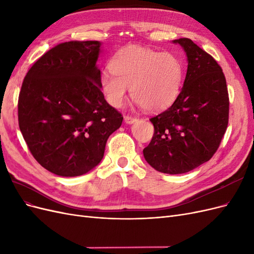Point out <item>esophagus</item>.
<instances>
[{
	"instance_id": "obj_1",
	"label": "esophagus",
	"mask_w": 254,
	"mask_h": 254,
	"mask_svg": "<svg viewBox=\"0 0 254 254\" xmlns=\"http://www.w3.org/2000/svg\"><path fill=\"white\" fill-rule=\"evenodd\" d=\"M124 120H125V122L127 123V124H132V123H134L136 121V118L135 117H131V115H125Z\"/></svg>"
}]
</instances>
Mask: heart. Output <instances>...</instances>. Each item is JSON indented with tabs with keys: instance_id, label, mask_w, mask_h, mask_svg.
<instances>
[{
	"instance_id": "1",
	"label": "heart",
	"mask_w": 254,
	"mask_h": 254,
	"mask_svg": "<svg viewBox=\"0 0 254 254\" xmlns=\"http://www.w3.org/2000/svg\"><path fill=\"white\" fill-rule=\"evenodd\" d=\"M109 66L111 72L101 76V88L115 108L124 104L127 88L133 101L147 111L164 109L180 91L183 67L173 54L129 45L115 54Z\"/></svg>"
}]
</instances>
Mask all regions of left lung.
I'll return each instance as SVG.
<instances>
[{
    "instance_id": "left-lung-1",
    "label": "left lung",
    "mask_w": 254,
    "mask_h": 254,
    "mask_svg": "<svg viewBox=\"0 0 254 254\" xmlns=\"http://www.w3.org/2000/svg\"><path fill=\"white\" fill-rule=\"evenodd\" d=\"M188 56L183 87L174 104L150 119L155 131L143 150L147 163L164 174H183L209 161L229 122L225 74L210 54L188 38L174 40Z\"/></svg>"
}]
</instances>
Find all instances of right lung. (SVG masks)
Wrapping results in <instances>:
<instances>
[{
    "mask_svg": "<svg viewBox=\"0 0 254 254\" xmlns=\"http://www.w3.org/2000/svg\"><path fill=\"white\" fill-rule=\"evenodd\" d=\"M101 42L57 44L29 68L18 101L19 127L37 162L75 177L101 162L106 143L122 125V113L101 89L96 65Z\"/></svg>",
    "mask_w": 254,
    "mask_h": 254,
    "instance_id": "1",
    "label": "right lung"
}]
</instances>
